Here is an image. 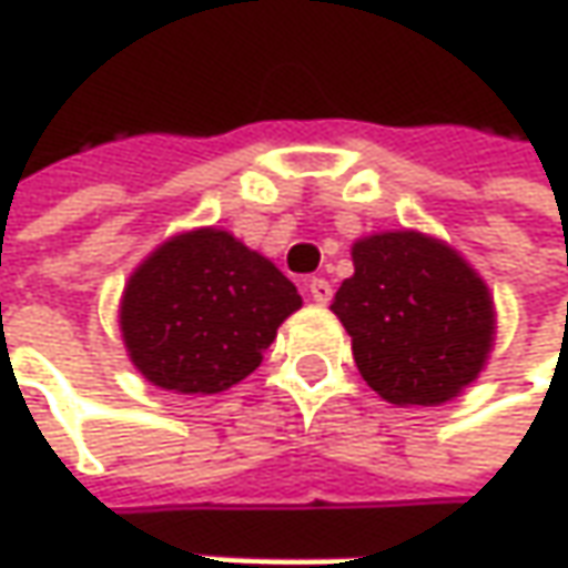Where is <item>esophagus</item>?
I'll list each match as a JSON object with an SVG mask.
<instances>
[{"mask_svg": "<svg viewBox=\"0 0 568 568\" xmlns=\"http://www.w3.org/2000/svg\"><path fill=\"white\" fill-rule=\"evenodd\" d=\"M307 292H311V298L317 304H326L333 298V285L321 280V276H314V280H307Z\"/></svg>", "mask_w": 568, "mask_h": 568, "instance_id": "obj_1", "label": "esophagus"}]
</instances>
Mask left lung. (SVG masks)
I'll use <instances>...</instances> for the list:
<instances>
[{"label":"left lung","mask_w":568,"mask_h":568,"mask_svg":"<svg viewBox=\"0 0 568 568\" xmlns=\"http://www.w3.org/2000/svg\"><path fill=\"white\" fill-rule=\"evenodd\" d=\"M333 314L374 393L393 405H443L487 364L494 298L459 251L420 232H381L352 247Z\"/></svg>","instance_id":"left-lung-1"}]
</instances>
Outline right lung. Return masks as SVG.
I'll list each match as a JSON object with an SVG mask.
<instances>
[{
    "label": "right lung",
    "mask_w": 568,
    "mask_h": 568,
    "mask_svg": "<svg viewBox=\"0 0 568 568\" xmlns=\"http://www.w3.org/2000/svg\"><path fill=\"white\" fill-rule=\"evenodd\" d=\"M298 288L223 229L172 235L131 273L119 326L153 386L213 396L264 362Z\"/></svg>",
    "instance_id": "obj_1"
}]
</instances>
